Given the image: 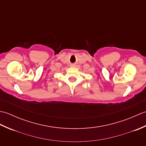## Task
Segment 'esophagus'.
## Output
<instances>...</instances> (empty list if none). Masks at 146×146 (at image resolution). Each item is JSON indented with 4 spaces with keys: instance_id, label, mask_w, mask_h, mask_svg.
<instances>
[{
    "instance_id": "34e87169",
    "label": "esophagus",
    "mask_w": 146,
    "mask_h": 146,
    "mask_svg": "<svg viewBox=\"0 0 146 146\" xmlns=\"http://www.w3.org/2000/svg\"><path fill=\"white\" fill-rule=\"evenodd\" d=\"M75 66V65L74 64H72L71 65V66H72V67H74V66Z\"/></svg>"
}]
</instances>
